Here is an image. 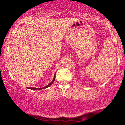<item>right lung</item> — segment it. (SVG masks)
I'll list each match as a JSON object with an SVG mask.
<instances>
[{"mask_svg": "<svg viewBox=\"0 0 125 125\" xmlns=\"http://www.w3.org/2000/svg\"><path fill=\"white\" fill-rule=\"evenodd\" d=\"M56 74V73H55ZM55 74H54V77H53V79L52 80V81L51 82V83H50L49 84H48L47 86H46L44 87H41V88H36V87H28V89H31V90H41V89H45V88H47V87H49L50 86L52 85V84L53 83V82L54 81V80H55Z\"/></svg>", "mask_w": 125, "mask_h": 125, "instance_id": "add662e5", "label": "right lung"}]
</instances>
